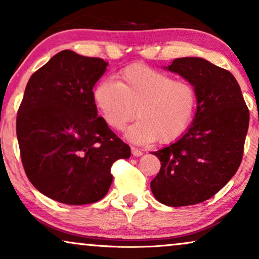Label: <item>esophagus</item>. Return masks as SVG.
<instances>
[{"instance_id":"1","label":"esophagus","mask_w":259,"mask_h":259,"mask_svg":"<svg viewBox=\"0 0 259 259\" xmlns=\"http://www.w3.org/2000/svg\"><path fill=\"white\" fill-rule=\"evenodd\" d=\"M131 150H132V154L134 155V157H140V155L143 154V152H141L139 148H137V147H132Z\"/></svg>"}]
</instances>
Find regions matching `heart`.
I'll list each match as a JSON object with an SVG mask.
<instances>
[{
	"label": "heart",
	"instance_id": "heart-1",
	"mask_svg": "<svg viewBox=\"0 0 259 259\" xmlns=\"http://www.w3.org/2000/svg\"><path fill=\"white\" fill-rule=\"evenodd\" d=\"M93 99L105 122L123 131L137 115L127 138L137 144L159 139L171 143L182 137L192 121L197 92L187 80L136 63L118 74V82L102 80L94 87Z\"/></svg>",
	"mask_w": 259,
	"mask_h": 259
}]
</instances>
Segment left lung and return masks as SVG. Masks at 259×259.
Wrapping results in <instances>:
<instances>
[{"mask_svg":"<svg viewBox=\"0 0 259 259\" xmlns=\"http://www.w3.org/2000/svg\"><path fill=\"white\" fill-rule=\"evenodd\" d=\"M168 70L193 84L197 112L186 133L154 152L160 171L151 182L155 199L187 206L213 197L242 162L250 113L236 77L200 58L176 59Z\"/></svg>","mask_w":259,"mask_h":259,"instance_id":"left-lung-1","label":"left lung"}]
</instances>
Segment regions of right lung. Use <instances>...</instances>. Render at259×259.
Returning a JSON list of instances; mask_svg holds the SVG:
<instances>
[{
  "instance_id": "1",
  "label": "right lung",
  "mask_w": 259,
  "mask_h": 259,
  "mask_svg": "<svg viewBox=\"0 0 259 259\" xmlns=\"http://www.w3.org/2000/svg\"><path fill=\"white\" fill-rule=\"evenodd\" d=\"M108 62L62 51L28 81L16 118L21 160L41 193L68 205L108 192L111 167L131 148L98 116L93 87Z\"/></svg>"
}]
</instances>
